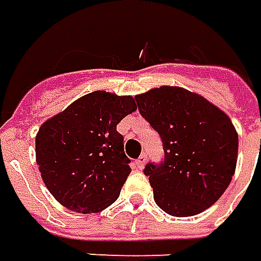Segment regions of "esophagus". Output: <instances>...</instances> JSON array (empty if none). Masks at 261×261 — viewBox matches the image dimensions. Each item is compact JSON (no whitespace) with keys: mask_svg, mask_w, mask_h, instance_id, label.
<instances>
[{"mask_svg":"<svg viewBox=\"0 0 261 261\" xmlns=\"http://www.w3.org/2000/svg\"><path fill=\"white\" fill-rule=\"evenodd\" d=\"M145 164H146V155H145V153H142L139 158L136 159V165H138V168H139V169H142Z\"/></svg>","mask_w":261,"mask_h":261,"instance_id":"obj_1","label":"esophagus"}]
</instances>
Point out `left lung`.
Instances as JSON below:
<instances>
[{
	"mask_svg": "<svg viewBox=\"0 0 261 261\" xmlns=\"http://www.w3.org/2000/svg\"><path fill=\"white\" fill-rule=\"evenodd\" d=\"M135 100L164 146V159L143 169L156 205L174 217L211 207L230 185L237 164L239 136L230 118L182 87L162 86Z\"/></svg>",
	"mask_w": 261,
	"mask_h": 261,
	"instance_id": "left-lung-1",
	"label": "left lung"
}]
</instances>
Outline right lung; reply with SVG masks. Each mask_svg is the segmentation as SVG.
<instances>
[{
    "mask_svg": "<svg viewBox=\"0 0 261 261\" xmlns=\"http://www.w3.org/2000/svg\"><path fill=\"white\" fill-rule=\"evenodd\" d=\"M135 110L132 96L97 90L41 125L36 138L37 165L60 204L90 214L118 200L130 174V159L116 126Z\"/></svg>",
    "mask_w": 261,
    "mask_h": 261,
    "instance_id": "1",
    "label": "right lung"
}]
</instances>
